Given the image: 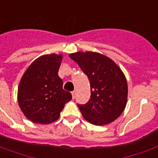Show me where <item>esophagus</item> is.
Segmentation results:
<instances>
[{"label": "esophagus", "mask_w": 158, "mask_h": 158, "mask_svg": "<svg viewBox=\"0 0 158 158\" xmlns=\"http://www.w3.org/2000/svg\"><path fill=\"white\" fill-rule=\"evenodd\" d=\"M71 94H72V98H76V92L75 91H73L71 93Z\"/></svg>", "instance_id": "34e87169"}]
</instances>
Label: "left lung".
Masks as SVG:
<instances>
[{"mask_svg":"<svg viewBox=\"0 0 158 158\" xmlns=\"http://www.w3.org/2000/svg\"><path fill=\"white\" fill-rule=\"evenodd\" d=\"M89 78L91 96L85 104H78L84 119L103 125L117 119L127 102L128 86L121 69L106 56L96 52L69 54Z\"/></svg>","mask_w":158,"mask_h":158,"instance_id":"1","label":"left lung"}]
</instances>
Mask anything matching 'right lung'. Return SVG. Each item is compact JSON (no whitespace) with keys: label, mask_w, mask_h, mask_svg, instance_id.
Masks as SVG:
<instances>
[{"label":"right lung","mask_w":158,"mask_h":158,"mask_svg":"<svg viewBox=\"0 0 158 158\" xmlns=\"http://www.w3.org/2000/svg\"><path fill=\"white\" fill-rule=\"evenodd\" d=\"M61 55H45L29 65L20 80L18 102L28 120L38 124H50L60 117L64 104L72 99L63 89L58 75Z\"/></svg>","instance_id":"right-lung-1"}]
</instances>
